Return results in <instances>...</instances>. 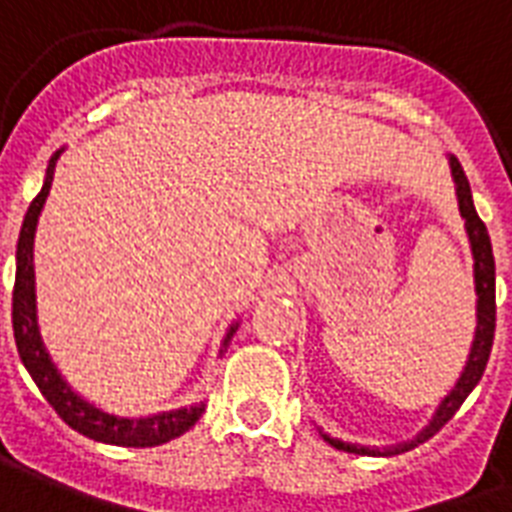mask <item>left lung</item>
<instances>
[{
    "label": "left lung",
    "mask_w": 512,
    "mask_h": 512,
    "mask_svg": "<svg viewBox=\"0 0 512 512\" xmlns=\"http://www.w3.org/2000/svg\"><path fill=\"white\" fill-rule=\"evenodd\" d=\"M449 164H452L454 183H457V201H460V212L465 217V228H468L470 247H473V260H476V295H478V327H476V340H473V348H470V358L465 372H462L460 382L454 385V390L441 401L436 417L430 422L428 428L422 430L420 436L409 441V444L390 446V449H369V446L358 444H345V441H337V438H329V444L340 449V452H353V454H401L409 452L412 446L428 441L430 436H436L438 430L444 428L446 422L452 420L457 409L462 406V401L470 396V390L476 388L481 374L486 369V361H489V353H492L494 342V327H497V303H494V255H492V241H489V231H486L484 220L478 217L476 207H473V193H470V183L465 177L462 164L449 156Z\"/></svg>",
    "instance_id": "1"
}]
</instances>
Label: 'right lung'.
Segmentation results:
<instances>
[{"mask_svg":"<svg viewBox=\"0 0 512 512\" xmlns=\"http://www.w3.org/2000/svg\"><path fill=\"white\" fill-rule=\"evenodd\" d=\"M60 151L50 159L47 167V180H44L42 191L36 193L31 201L26 217H23V228H20L18 239V271H15V289H12V332H15V345H18L20 361L34 377L36 388L42 390V396L50 401V406L58 412V417L66 422L68 428L79 430L82 436L103 441V444L116 446H159L167 444L172 438L183 436L185 430L191 428L193 422L199 420L204 406H191V409H177V412H164L146 417V420H124L95 409L79 398L74 390L68 388L66 380L60 377L58 369L52 366L47 350L42 348L39 340V329H36V305H34V231L42 204L47 199L52 185V172L58 164ZM236 327H231L225 342L231 340Z\"/></svg>","mask_w":512,"mask_h":512,"instance_id":"add662e5","label":"right lung"}]
</instances>
